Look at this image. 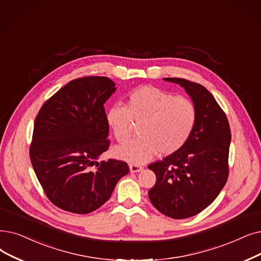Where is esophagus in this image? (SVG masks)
Instances as JSON below:
<instances>
[{"instance_id": "1", "label": "esophagus", "mask_w": 261, "mask_h": 261, "mask_svg": "<svg viewBox=\"0 0 261 261\" xmlns=\"http://www.w3.org/2000/svg\"><path fill=\"white\" fill-rule=\"evenodd\" d=\"M129 168H130L131 173H139V172L143 171V166L138 165V164H130Z\"/></svg>"}]
</instances>
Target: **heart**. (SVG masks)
<instances>
[{"instance_id":"1","label":"heart","mask_w":261,"mask_h":261,"mask_svg":"<svg viewBox=\"0 0 261 261\" xmlns=\"http://www.w3.org/2000/svg\"><path fill=\"white\" fill-rule=\"evenodd\" d=\"M132 120L142 122L141 138L116 147L114 153L127 162L143 164L158 151L172 154L187 143L195 126L196 110L188 98L143 86L129 94L127 108L117 105L107 113L109 127L119 143L129 140Z\"/></svg>"}]
</instances>
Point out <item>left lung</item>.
<instances>
[{
  "label": "left lung",
  "instance_id": "8db88e82",
  "mask_svg": "<svg viewBox=\"0 0 261 261\" xmlns=\"http://www.w3.org/2000/svg\"><path fill=\"white\" fill-rule=\"evenodd\" d=\"M184 87L196 110V121L187 143L162 161L148 166L156 181L148 196L153 207L172 219H187L217 198L228 177L231 141L225 113L209 90L179 77H163Z\"/></svg>",
  "mask_w": 261,
  "mask_h": 261
}]
</instances>
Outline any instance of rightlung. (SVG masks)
<instances>
[{
    "label": "right lung",
    "mask_w": 261,
    "mask_h": 261,
    "mask_svg": "<svg viewBox=\"0 0 261 261\" xmlns=\"http://www.w3.org/2000/svg\"><path fill=\"white\" fill-rule=\"evenodd\" d=\"M115 90L107 76L75 79L44 102L35 119L34 172L48 198L65 211H95L129 173L123 161H98L110 146L103 106Z\"/></svg>",
    "instance_id": "add662e5"
}]
</instances>
